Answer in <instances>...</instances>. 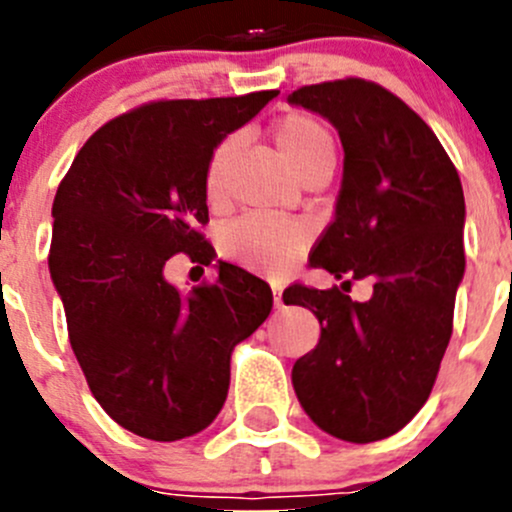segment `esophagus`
<instances>
[{
	"label": "esophagus",
	"instance_id": "obj_1",
	"mask_svg": "<svg viewBox=\"0 0 512 512\" xmlns=\"http://www.w3.org/2000/svg\"><path fill=\"white\" fill-rule=\"evenodd\" d=\"M272 292H275V307L280 309L282 307V289L275 287V289H272Z\"/></svg>",
	"mask_w": 512,
	"mask_h": 512
}]
</instances>
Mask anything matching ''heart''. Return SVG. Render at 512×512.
I'll use <instances>...</instances> for the list:
<instances>
[{
  "label": "heart",
  "instance_id": "b5f03b06",
  "mask_svg": "<svg viewBox=\"0 0 512 512\" xmlns=\"http://www.w3.org/2000/svg\"><path fill=\"white\" fill-rule=\"evenodd\" d=\"M277 148L302 183L314 175H332L337 163V143L332 131L309 113H287L272 128ZM235 138H225L213 148L205 168V195L218 203L225 195ZM304 245V232L285 220L247 215L235 220L223 235L225 255L257 272H282Z\"/></svg>",
  "mask_w": 512,
  "mask_h": 512
}]
</instances>
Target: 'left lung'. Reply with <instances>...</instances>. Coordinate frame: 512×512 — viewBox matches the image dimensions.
I'll use <instances>...</instances> for the list:
<instances>
[{
    "mask_svg": "<svg viewBox=\"0 0 512 512\" xmlns=\"http://www.w3.org/2000/svg\"><path fill=\"white\" fill-rule=\"evenodd\" d=\"M287 101L327 118L344 146L334 220L309 255L342 289L282 294L322 327L294 361V394L334 438L381 441L426 404L451 339L466 270L461 178L426 121L374 81L302 86ZM364 276L375 294L354 303L343 285Z\"/></svg>",
    "mask_w": 512,
    "mask_h": 512,
    "instance_id": "left-lung-1",
    "label": "left lung"
}]
</instances>
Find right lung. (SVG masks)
Returning a JSON list of instances; mask_svg holds the SVG:
<instances>
[{
  "mask_svg": "<svg viewBox=\"0 0 512 512\" xmlns=\"http://www.w3.org/2000/svg\"><path fill=\"white\" fill-rule=\"evenodd\" d=\"M280 91L151 101L84 143L56 190L49 272L94 399L151 441L203 431L223 409L230 354L272 309V289L230 262L180 292L165 262L210 265L205 168L213 148Z\"/></svg>",
  "mask_w": 512,
  "mask_h": 512,
  "instance_id": "add662e5",
  "label": "right lung"
}]
</instances>
